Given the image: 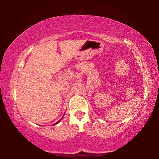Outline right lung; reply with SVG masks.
<instances>
[{"label":"right lung","mask_w":159,"mask_h":159,"mask_svg":"<svg viewBox=\"0 0 159 159\" xmlns=\"http://www.w3.org/2000/svg\"><path fill=\"white\" fill-rule=\"evenodd\" d=\"M62 118H63V117H62ZM62 118H61V119H62ZM60 120H59V121H57V123H55V124H54L53 125H56V124H57V123H58L59 122H60Z\"/></svg>","instance_id":"obj_1"}]
</instances>
